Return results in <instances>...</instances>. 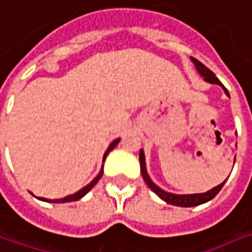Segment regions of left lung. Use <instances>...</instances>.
I'll use <instances>...</instances> for the list:
<instances>
[{"label":"left lung","instance_id":"left-lung-1","mask_svg":"<svg viewBox=\"0 0 252 252\" xmlns=\"http://www.w3.org/2000/svg\"><path fill=\"white\" fill-rule=\"evenodd\" d=\"M191 62L194 63V66H196L197 71H199L203 77H204V80H206V82L212 83V84L223 86V84L220 83V80L216 77V74H214L213 71L210 70V69H207L203 63H200V62L197 61V59H194V58H191ZM223 89H224L225 94L228 95V93H227V89H225L224 86H223ZM139 163H141V173H142V178H144V181H145V183L148 185V188H149L152 191H155L162 200H165V202L169 203V204H173V206L193 207V206H199V204H203V203L209 202V200H212V199H213L214 196H216L219 191L221 190L223 185L225 183L224 181L223 183H220L219 186H216V188H213L212 190L206 191V193H196V194H173V193H168V191L159 189L158 186L149 179V176H148V173H147V169H145V155H144V152H142V151L139 152Z\"/></svg>","mask_w":252,"mask_h":252}]
</instances>
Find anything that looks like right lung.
<instances>
[{
    "label": "right lung",
    "mask_w": 252,
    "mask_h": 252,
    "mask_svg": "<svg viewBox=\"0 0 252 252\" xmlns=\"http://www.w3.org/2000/svg\"><path fill=\"white\" fill-rule=\"evenodd\" d=\"M118 142H120V139H114V141H113V142L110 144L108 149L105 151L104 159H105V157L108 155V152H110L111 149H114V148L117 147V144H118ZM101 176H103V169L100 170V173H98V175H97V176H95L93 181L90 182V183H89V185H87L86 188H83L82 190L76 191L74 194H70V196H67V197H63V199H55V200H48V199H43V197H42V200H45V202H52V203H64V202H74V200H79V199H82L83 196H84V194H86L87 191L93 189V186L95 185V183H97V182L100 181V179H101Z\"/></svg>",
    "instance_id": "obj_1"
}]
</instances>
